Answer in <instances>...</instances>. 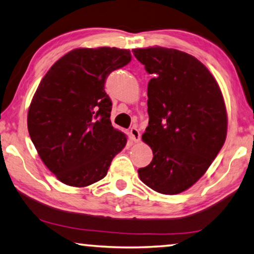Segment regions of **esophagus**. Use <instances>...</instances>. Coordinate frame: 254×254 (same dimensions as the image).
Here are the masks:
<instances>
[{"mask_svg":"<svg viewBox=\"0 0 254 254\" xmlns=\"http://www.w3.org/2000/svg\"><path fill=\"white\" fill-rule=\"evenodd\" d=\"M130 135L132 140H133L134 142H138L140 140V132L137 127H131L130 130Z\"/></svg>","mask_w":254,"mask_h":254,"instance_id":"obj_1","label":"esophagus"}]
</instances>
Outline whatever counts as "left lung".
Wrapping results in <instances>:
<instances>
[{"mask_svg":"<svg viewBox=\"0 0 254 254\" xmlns=\"http://www.w3.org/2000/svg\"><path fill=\"white\" fill-rule=\"evenodd\" d=\"M132 52L154 75L147 89L149 122L142 134L154 157L138 170L139 178L161 194H179L206 172L224 146V98L209 69L186 52L162 47Z\"/></svg>","mask_w":254,"mask_h":254,"instance_id":"1","label":"left lung"}]
</instances>
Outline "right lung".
Instances as JSON below:
<instances>
[{"label": "right lung", "mask_w": 254, "mask_h": 254, "mask_svg": "<svg viewBox=\"0 0 254 254\" xmlns=\"http://www.w3.org/2000/svg\"><path fill=\"white\" fill-rule=\"evenodd\" d=\"M131 58L126 49H75L41 81L28 109V132L41 160L65 185L101 180L126 147V134L112 126L105 83Z\"/></svg>", "instance_id": "1"}]
</instances>
